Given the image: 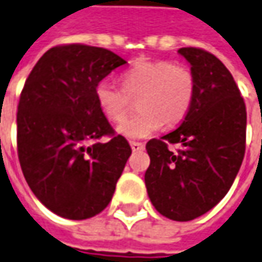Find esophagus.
<instances>
[{
	"label": "esophagus",
	"instance_id": "esophagus-1",
	"mask_svg": "<svg viewBox=\"0 0 262 262\" xmlns=\"http://www.w3.org/2000/svg\"><path fill=\"white\" fill-rule=\"evenodd\" d=\"M130 147L132 150H143V147H145V145L143 143H140V142H130Z\"/></svg>",
	"mask_w": 262,
	"mask_h": 262
}]
</instances>
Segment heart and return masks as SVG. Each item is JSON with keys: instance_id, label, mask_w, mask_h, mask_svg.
I'll return each instance as SVG.
<instances>
[{"instance_id": "obj_1", "label": "heart", "mask_w": 262, "mask_h": 262, "mask_svg": "<svg viewBox=\"0 0 262 262\" xmlns=\"http://www.w3.org/2000/svg\"><path fill=\"white\" fill-rule=\"evenodd\" d=\"M123 87L110 79H101L94 87L100 110L112 122H120L138 100L140 113L123 120L117 132L126 138L150 136L162 126H175L189 113L196 94V77L186 66L168 60L139 61L122 76Z\"/></svg>"}]
</instances>
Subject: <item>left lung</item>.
Instances as JSON below:
<instances>
[{"label": "left lung", "mask_w": 262, "mask_h": 262, "mask_svg": "<svg viewBox=\"0 0 262 262\" xmlns=\"http://www.w3.org/2000/svg\"><path fill=\"white\" fill-rule=\"evenodd\" d=\"M178 53L191 64L196 94L178 129L146 143L145 183L156 211L183 222L212 209L234 183L245 154L247 110L220 58L195 47ZM176 143L181 149L170 151L167 146Z\"/></svg>", "instance_id": "left-lung-1"}]
</instances>
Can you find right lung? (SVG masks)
Here are the masks:
<instances>
[{"mask_svg": "<svg viewBox=\"0 0 262 262\" xmlns=\"http://www.w3.org/2000/svg\"><path fill=\"white\" fill-rule=\"evenodd\" d=\"M126 64L101 47L66 44L37 61L21 92L17 149L30 189L67 220L100 213L132 154L101 112L94 87ZM103 136L111 140L99 142Z\"/></svg>", "mask_w": 262, "mask_h": 262, "instance_id": "right-lung-1", "label": "right lung"}]
</instances>
